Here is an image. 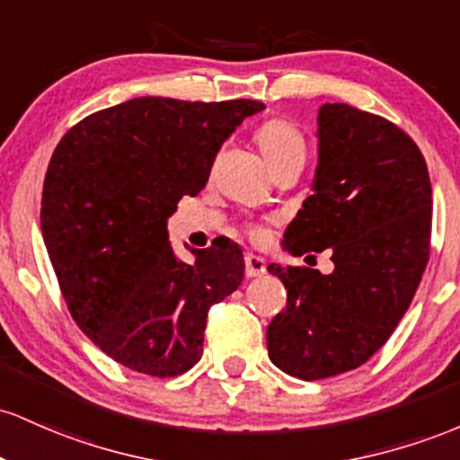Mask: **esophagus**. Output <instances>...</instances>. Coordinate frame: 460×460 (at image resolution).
I'll list each match as a JSON object with an SVG mask.
<instances>
[{"label":"esophagus","instance_id":"esophagus-1","mask_svg":"<svg viewBox=\"0 0 460 460\" xmlns=\"http://www.w3.org/2000/svg\"><path fill=\"white\" fill-rule=\"evenodd\" d=\"M265 271H267V265L261 256H254V254L245 256V276L247 278H261Z\"/></svg>","mask_w":460,"mask_h":460}]
</instances>
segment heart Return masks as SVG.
I'll use <instances>...</instances> for the list:
<instances>
[{"mask_svg":"<svg viewBox=\"0 0 460 460\" xmlns=\"http://www.w3.org/2000/svg\"><path fill=\"white\" fill-rule=\"evenodd\" d=\"M256 143L261 146L271 169L280 167L282 163L293 161V158H304L306 154V141H304L302 130L285 117L267 119L256 130ZM250 236L254 241L262 239L258 230H250Z\"/></svg>","mask_w":460,"mask_h":460,"instance_id":"heart-1","label":"heart"}]
</instances>
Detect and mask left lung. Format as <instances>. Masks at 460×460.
Returning a JSON list of instances; mask_svg holds the SVG:
<instances>
[{
	"mask_svg": "<svg viewBox=\"0 0 460 460\" xmlns=\"http://www.w3.org/2000/svg\"><path fill=\"white\" fill-rule=\"evenodd\" d=\"M317 123L314 193L282 245L293 256L330 247L334 271L270 265L287 308L267 328V352L302 380L356 369L383 348L420 287L432 228L430 175L409 134L348 104H323Z\"/></svg>",
	"mask_w": 460,
	"mask_h": 460,
	"instance_id": "8db88e82",
	"label": "left lung"
}]
</instances>
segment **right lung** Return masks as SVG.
<instances>
[{"label": "right lung", "mask_w": 460, "mask_h": 460, "mask_svg": "<svg viewBox=\"0 0 460 460\" xmlns=\"http://www.w3.org/2000/svg\"><path fill=\"white\" fill-rule=\"evenodd\" d=\"M256 100L137 97L75 123L45 173L40 230L71 317L102 352L172 378L202 358L206 317L243 280L239 245L178 261L167 219L206 187L217 152Z\"/></svg>", "instance_id": "right-lung-1"}]
</instances>
